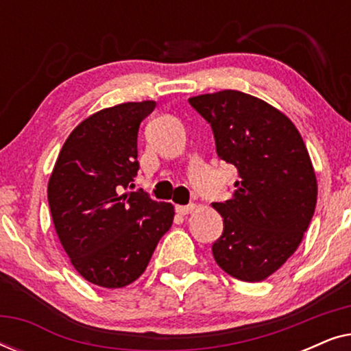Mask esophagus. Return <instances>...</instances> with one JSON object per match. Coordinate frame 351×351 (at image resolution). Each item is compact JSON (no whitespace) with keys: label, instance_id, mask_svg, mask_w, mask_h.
<instances>
[{"label":"esophagus","instance_id":"obj_1","mask_svg":"<svg viewBox=\"0 0 351 351\" xmlns=\"http://www.w3.org/2000/svg\"><path fill=\"white\" fill-rule=\"evenodd\" d=\"M195 208H196V206L193 203H190L186 206H176V213L180 214V215H186V214H190Z\"/></svg>","mask_w":351,"mask_h":351}]
</instances>
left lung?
Instances as JSON below:
<instances>
[{
    "mask_svg": "<svg viewBox=\"0 0 351 351\" xmlns=\"http://www.w3.org/2000/svg\"><path fill=\"white\" fill-rule=\"evenodd\" d=\"M189 102L213 128L217 156L238 169L232 199L213 203L223 219L215 262L237 280H265L295 252L315 214L318 185L305 143L286 114L239 90Z\"/></svg>",
    "mask_w": 351,
    "mask_h": 351,
    "instance_id": "obj_1",
    "label": "left lung"
}]
</instances>
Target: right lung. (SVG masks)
Instances as JSON below:
<instances>
[{"mask_svg":"<svg viewBox=\"0 0 351 351\" xmlns=\"http://www.w3.org/2000/svg\"><path fill=\"white\" fill-rule=\"evenodd\" d=\"M153 100L100 110L66 138L47 185L52 222L71 265L93 285L117 289L145 271L174 208L134 186L138 126Z\"/></svg>","mask_w":351,"mask_h":351,"instance_id":"1","label":"right lung"}]
</instances>
